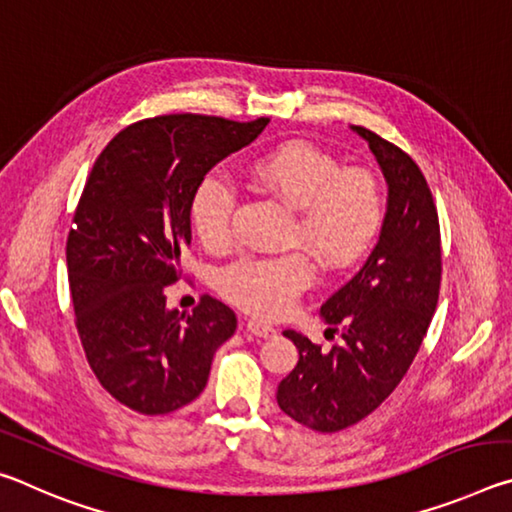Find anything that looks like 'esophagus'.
Wrapping results in <instances>:
<instances>
[{
	"instance_id": "34e87169",
	"label": "esophagus",
	"mask_w": 512,
	"mask_h": 512,
	"mask_svg": "<svg viewBox=\"0 0 512 512\" xmlns=\"http://www.w3.org/2000/svg\"><path fill=\"white\" fill-rule=\"evenodd\" d=\"M246 329H248L250 334L262 336V339H266V336H273V334H275V329H273L271 325L259 323V320H248V323H246Z\"/></svg>"
}]
</instances>
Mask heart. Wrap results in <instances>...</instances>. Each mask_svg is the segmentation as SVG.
<instances>
[{
  "label": "heart",
  "mask_w": 512,
  "mask_h": 512,
  "mask_svg": "<svg viewBox=\"0 0 512 512\" xmlns=\"http://www.w3.org/2000/svg\"><path fill=\"white\" fill-rule=\"evenodd\" d=\"M257 187L293 207L289 239L305 244L327 271H341L368 253L384 223V194L366 169L341 162L309 142H284L257 155L248 167ZM237 192L219 171L198 180L189 196V221L201 244L221 250L232 241ZM314 280L300 250L244 257L223 268L219 291L232 305L262 318H280Z\"/></svg>",
  "instance_id": "obj_1"
}]
</instances>
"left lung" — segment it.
I'll list each match as a JSON object with an SVG mask.
<instances>
[{"label": "left lung", "instance_id": "obj_1", "mask_svg": "<svg viewBox=\"0 0 512 512\" xmlns=\"http://www.w3.org/2000/svg\"><path fill=\"white\" fill-rule=\"evenodd\" d=\"M352 131L388 183L384 225L361 271L320 307L343 343L325 352L287 329L300 359L277 386L280 409L320 433L352 427L395 391L427 336L443 273L438 212L420 167L368 128Z\"/></svg>", "mask_w": 512, "mask_h": 512}]
</instances>
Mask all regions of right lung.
<instances>
[{
	"instance_id": "obj_1",
	"label": "right lung",
	"mask_w": 512,
	"mask_h": 512,
	"mask_svg": "<svg viewBox=\"0 0 512 512\" xmlns=\"http://www.w3.org/2000/svg\"><path fill=\"white\" fill-rule=\"evenodd\" d=\"M266 124L192 112L142 119L94 162L67 237V275L90 368L128 409L164 415L194 402L235 334V311L221 300L203 296L178 314L164 287L183 275L196 183Z\"/></svg>"
}]
</instances>
